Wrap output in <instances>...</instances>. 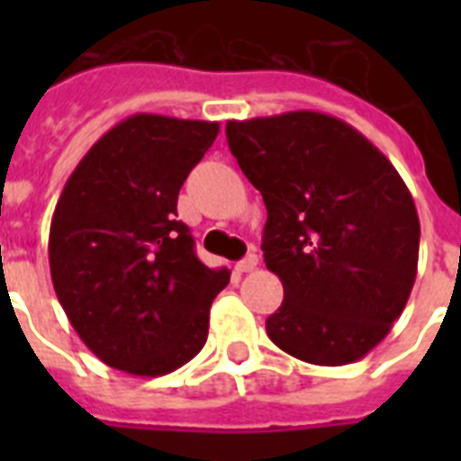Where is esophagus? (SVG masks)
Returning a JSON list of instances; mask_svg holds the SVG:
<instances>
[{
	"mask_svg": "<svg viewBox=\"0 0 461 461\" xmlns=\"http://www.w3.org/2000/svg\"><path fill=\"white\" fill-rule=\"evenodd\" d=\"M256 266H258V256H246L244 260H239L237 266H234V270H237V273H253V270H256Z\"/></svg>",
	"mask_w": 461,
	"mask_h": 461,
	"instance_id": "1",
	"label": "esophagus"
}]
</instances>
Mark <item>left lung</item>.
<instances>
[{"label": "left lung", "instance_id": "1", "mask_svg": "<svg viewBox=\"0 0 461 461\" xmlns=\"http://www.w3.org/2000/svg\"><path fill=\"white\" fill-rule=\"evenodd\" d=\"M227 140L266 201L260 249L285 287L267 337L306 364L364 358L416 280L421 224L400 172L364 133L322 112L234 119Z\"/></svg>", "mask_w": 461, "mask_h": 461}]
</instances>
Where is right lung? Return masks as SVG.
<instances>
[{
	"label": "right lung",
	"instance_id": "add662e5",
	"mask_svg": "<svg viewBox=\"0 0 461 461\" xmlns=\"http://www.w3.org/2000/svg\"><path fill=\"white\" fill-rule=\"evenodd\" d=\"M220 124L131 114L76 165L50 224V273L68 322L103 364L165 375L203 349L227 267L195 258L176 198Z\"/></svg>",
	"mask_w": 461,
	"mask_h": 461
}]
</instances>
